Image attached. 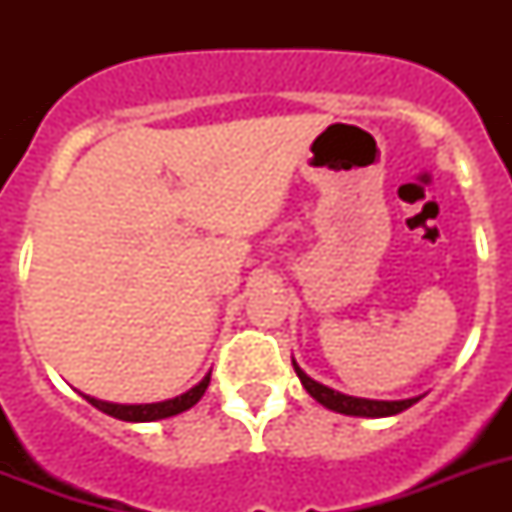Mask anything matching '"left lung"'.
I'll list each match as a JSON object with an SVG mask.
<instances>
[{
    "instance_id": "left-lung-1",
    "label": "left lung",
    "mask_w": 512,
    "mask_h": 512,
    "mask_svg": "<svg viewBox=\"0 0 512 512\" xmlns=\"http://www.w3.org/2000/svg\"><path fill=\"white\" fill-rule=\"evenodd\" d=\"M292 366H295L297 377H300L302 387L307 390V395L312 400H318L323 408L333 410V413L341 415H356V418H390V415L402 413V410H408L410 405L420 400L423 395L418 397H408V400H369V397H354V395H343L338 390H330L325 384L315 382L312 377H307L305 372L300 369L295 359H292Z\"/></svg>"
}]
</instances>
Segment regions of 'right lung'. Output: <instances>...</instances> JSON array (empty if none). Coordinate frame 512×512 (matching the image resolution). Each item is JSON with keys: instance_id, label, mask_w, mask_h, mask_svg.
Masks as SVG:
<instances>
[{"instance_id": "obj_1", "label": "right lung", "mask_w": 512, "mask_h": 512, "mask_svg": "<svg viewBox=\"0 0 512 512\" xmlns=\"http://www.w3.org/2000/svg\"><path fill=\"white\" fill-rule=\"evenodd\" d=\"M207 384H210V374H205V379H202L200 384H194L192 390H187L184 395H176L171 397V400L161 402H140V405H122V402L97 400V397L84 395V392H81V397H84L89 405H94L97 410H102V413L112 415V418L117 420H128V423H153V420L171 418V415H179L184 413V410L192 408V405H197V402L202 400V395H205Z\"/></svg>"}]
</instances>
